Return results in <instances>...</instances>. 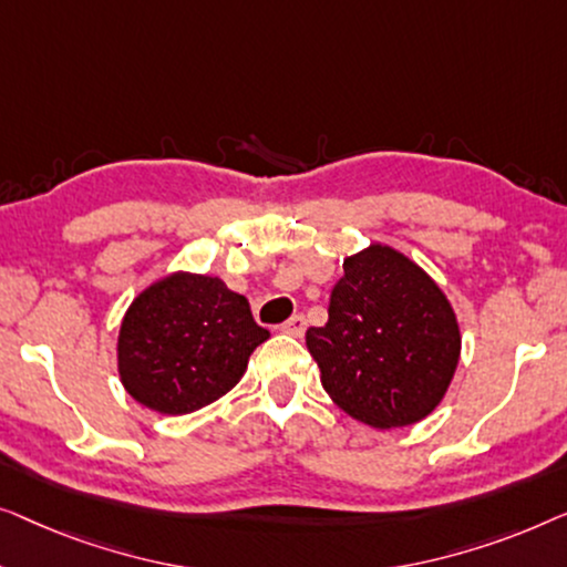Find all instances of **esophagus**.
<instances>
[{"label": "esophagus", "instance_id": "1", "mask_svg": "<svg viewBox=\"0 0 567 567\" xmlns=\"http://www.w3.org/2000/svg\"><path fill=\"white\" fill-rule=\"evenodd\" d=\"M282 331L290 333V337H302V333H306V316L295 313L292 318H287L282 323Z\"/></svg>", "mask_w": 567, "mask_h": 567}]
</instances>
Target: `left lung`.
<instances>
[{
	"label": "left lung",
	"instance_id": "obj_1",
	"mask_svg": "<svg viewBox=\"0 0 567 567\" xmlns=\"http://www.w3.org/2000/svg\"><path fill=\"white\" fill-rule=\"evenodd\" d=\"M306 344L331 401L374 429L426 419L460 360L457 318L440 285L380 244L344 261L329 321L308 329Z\"/></svg>",
	"mask_w": 567,
	"mask_h": 567
}]
</instances>
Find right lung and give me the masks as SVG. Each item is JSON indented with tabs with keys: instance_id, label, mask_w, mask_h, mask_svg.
Wrapping results in <instances>:
<instances>
[{
	"instance_id": "obj_1",
	"label": "right lung",
	"mask_w": 567,
	"mask_h": 567,
	"mask_svg": "<svg viewBox=\"0 0 567 567\" xmlns=\"http://www.w3.org/2000/svg\"><path fill=\"white\" fill-rule=\"evenodd\" d=\"M267 339L244 295L230 292L218 277L177 272L127 308L117 367L135 401L179 416L226 395Z\"/></svg>"
}]
</instances>
